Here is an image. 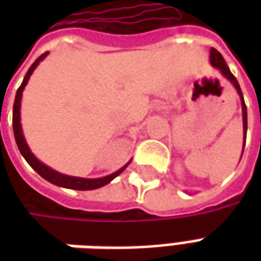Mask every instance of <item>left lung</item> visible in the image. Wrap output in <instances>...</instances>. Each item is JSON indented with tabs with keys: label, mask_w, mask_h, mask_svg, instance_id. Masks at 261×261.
<instances>
[{
	"label": "left lung",
	"mask_w": 261,
	"mask_h": 261,
	"mask_svg": "<svg viewBox=\"0 0 261 261\" xmlns=\"http://www.w3.org/2000/svg\"><path fill=\"white\" fill-rule=\"evenodd\" d=\"M210 63L213 67H215L217 69H219V72L224 75L225 78L228 81H230V84L235 86V89L238 91V95L241 97V105H242V119H243V148H245V142H246V133H247V109L246 105H245V99H243V93L241 91V86H239V82L236 81V78L233 76V74L230 72L229 67L225 63L224 57L221 56L218 50L215 48H211L210 50ZM243 148H242V155H243ZM242 158V156H241Z\"/></svg>",
	"instance_id": "1"
}]
</instances>
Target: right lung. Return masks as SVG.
Instances as JSON below:
<instances>
[{
    "label": "right lung",
    "mask_w": 261,
    "mask_h": 261,
    "mask_svg": "<svg viewBox=\"0 0 261 261\" xmlns=\"http://www.w3.org/2000/svg\"><path fill=\"white\" fill-rule=\"evenodd\" d=\"M48 53L42 54L39 59L31 65V68L28 69L25 78L22 81V84L18 88L16 91V96H15L14 102V110H12V127H14V136L15 141H16V145L19 148L22 156L26 159V162L31 165L33 169L36 170L39 175L42 176L43 179H46L50 183H53L56 186L65 187V189H72V190H95V189H99V187H103L105 185H108L110 181L113 180L114 177L123 172V170L128 166L131 161H128L127 164L120 168L119 170H116L114 173L108 176H103V177H97V179H85V177H76V176H68L64 175V173H60L57 170L48 168L47 165H44L43 162H40L39 159L33 155V152L31 151V148L28 145V142L25 140V136H23V131H22V124H20V100H22V93H23V89H25L28 81L31 78V75L33 74V71L36 69V67L40 64V61L47 57Z\"/></svg>",
    "instance_id": "1"
}]
</instances>
